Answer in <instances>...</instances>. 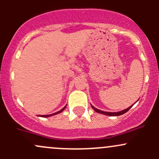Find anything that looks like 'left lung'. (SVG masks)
Returning <instances> with one entry per match:
<instances>
[{"mask_svg":"<svg viewBox=\"0 0 159 159\" xmlns=\"http://www.w3.org/2000/svg\"><path fill=\"white\" fill-rule=\"evenodd\" d=\"M91 108H92L93 109H94V111H95L98 112V113L102 114V115H108V116H118V115H123V114L126 113V112H127L128 111H129V110L130 109V108H131V107L133 106V105H131V106L129 107V108H126V109L122 110V111H118V112H108V111H101V110L98 109V108H95L94 106H93V105H91Z\"/></svg>","mask_w":159,"mask_h":159,"instance_id":"left-lung-1","label":"left lung"}]
</instances>
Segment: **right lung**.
I'll use <instances>...</instances> for the list:
<instances>
[{"label":"right lung","instance_id":"obj_1","mask_svg":"<svg viewBox=\"0 0 159 159\" xmlns=\"http://www.w3.org/2000/svg\"><path fill=\"white\" fill-rule=\"evenodd\" d=\"M66 106H67V105H66ZM66 106L64 107V108H62L61 110L55 112V113H53V114H51V115H39V117H44V118H48V117H51V116H52V115H57V114H59V113H61V112L63 111L65 109V108H66Z\"/></svg>","mask_w":159,"mask_h":159}]
</instances>
